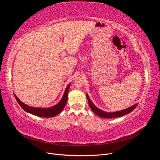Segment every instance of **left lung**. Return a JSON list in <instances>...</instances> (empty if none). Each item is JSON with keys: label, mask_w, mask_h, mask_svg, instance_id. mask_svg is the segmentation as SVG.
I'll list each match as a JSON object with an SVG mask.
<instances>
[{"label": "left lung", "mask_w": 160, "mask_h": 160, "mask_svg": "<svg viewBox=\"0 0 160 160\" xmlns=\"http://www.w3.org/2000/svg\"><path fill=\"white\" fill-rule=\"evenodd\" d=\"M87 98L88 99V103H89V105L90 108L91 109V110L93 111V112L98 115V116L101 118H118V117H121V116H123L124 115H126L130 112H132V111H133L135 109V108L137 107L138 103L135 104L132 107L128 108L125 109H123L122 111H118V112H113V113H108V112H105V111H101L100 109H99L98 108H97L93 104V103L91 102V100L89 98V96L87 95Z\"/></svg>", "instance_id": "obj_1"}]
</instances>
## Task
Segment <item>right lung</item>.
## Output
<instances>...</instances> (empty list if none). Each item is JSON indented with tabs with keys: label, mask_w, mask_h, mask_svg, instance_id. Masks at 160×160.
<instances>
[{
	"label": "right lung",
	"mask_w": 160,
	"mask_h": 160,
	"mask_svg": "<svg viewBox=\"0 0 160 160\" xmlns=\"http://www.w3.org/2000/svg\"><path fill=\"white\" fill-rule=\"evenodd\" d=\"M69 88H70V84L67 86V88H66L64 95L62 97V99L60 101V102L58 104H57L56 105L49 108L43 109V108H36L30 107V106L27 105L26 104L21 102L20 99H19L15 95H14V97H15L16 100L17 101L18 103L20 105L21 107L25 111H27V112L31 113L32 115L38 116V117L52 118L60 113L61 112V111L65 108V106L67 102V93H68L69 92Z\"/></svg>",
	"instance_id": "add662e5"
}]
</instances>
